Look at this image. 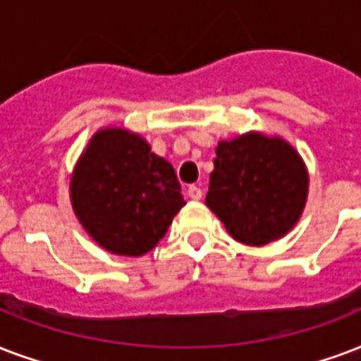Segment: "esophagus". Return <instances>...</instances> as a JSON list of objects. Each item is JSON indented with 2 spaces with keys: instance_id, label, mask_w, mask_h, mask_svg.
<instances>
[{
  "instance_id": "34e87169",
  "label": "esophagus",
  "mask_w": 361,
  "mask_h": 361,
  "mask_svg": "<svg viewBox=\"0 0 361 361\" xmlns=\"http://www.w3.org/2000/svg\"><path fill=\"white\" fill-rule=\"evenodd\" d=\"M187 195H189V199L200 200L202 199V189L197 185H189V189H187Z\"/></svg>"
}]
</instances>
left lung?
I'll return each mask as SVG.
<instances>
[{"instance_id":"8db88e82","label":"left lung","mask_w":361,"mask_h":361,"mask_svg":"<svg viewBox=\"0 0 361 361\" xmlns=\"http://www.w3.org/2000/svg\"><path fill=\"white\" fill-rule=\"evenodd\" d=\"M309 192L305 162L286 140L247 132L216 147L206 206L235 240L265 246L299 221Z\"/></svg>"}]
</instances>
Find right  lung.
Instances as JSON below:
<instances>
[{"label": "right lung", "mask_w": 361, "mask_h": 361, "mask_svg": "<svg viewBox=\"0 0 361 361\" xmlns=\"http://www.w3.org/2000/svg\"><path fill=\"white\" fill-rule=\"evenodd\" d=\"M70 197L85 231L128 257L153 250L185 204L172 164L125 128L92 136L71 174Z\"/></svg>", "instance_id": "add662e5"}]
</instances>
